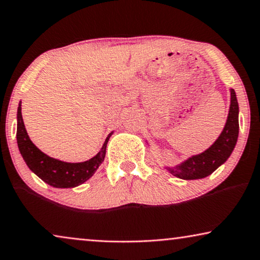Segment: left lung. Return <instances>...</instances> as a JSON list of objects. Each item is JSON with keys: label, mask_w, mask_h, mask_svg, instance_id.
Wrapping results in <instances>:
<instances>
[{"label": "left lung", "mask_w": 260, "mask_h": 260, "mask_svg": "<svg viewBox=\"0 0 260 260\" xmlns=\"http://www.w3.org/2000/svg\"><path fill=\"white\" fill-rule=\"evenodd\" d=\"M231 104L225 126L216 138V141L208 149L198 155H193L180 165L165 167L172 175L182 180L204 179L223 165L234 150L238 135H239V105L237 94L233 88H230Z\"/></svg>", "instance_id": "8db88e82"}]
</instances>
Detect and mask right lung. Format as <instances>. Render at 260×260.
<instances>
[{
	"mask_svg": "<svg viewBox=\"0 0 260 260\" xmlns=\"http://www.w3.org/2000/svg\"><path fill=\"white\" fill-rule=\"evenodd\" d=\"M112 134L113 131L108 135L102 149L92 158L85 162H63L46 155L30 141L21 113V102L17 108L16 140L21 156L35 175L55 188H74L86 182L104 161L106 144Z\"/></svg>",
	"mask_w": 260,
	"mask_h": 260,
	"instance_id": "1",
	"label": "right lung"
}]
</instances>
